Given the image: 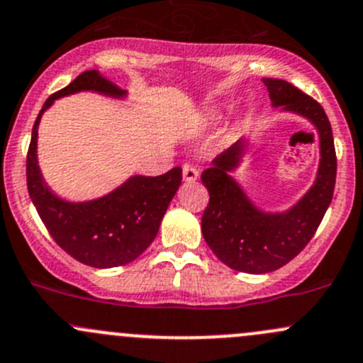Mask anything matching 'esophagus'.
Here are the masks:
<instances>
[{
	"label": "esophagus",
	"mask_w": 363,
	"mask_h": 363,
	"mask_svg": "<svg viewBox=\"0 0 363 363\" xmlns=\"http://www.w3.org/2000/svg\"><path fill=\"white\" fill-rule=\"evenodd\" d=\"M197 178H199V169H197L194 164H185V166H183V180L192 183L196 182Z\"/></svg>",
	"instance_id": "34e87169"
}]
</instances>
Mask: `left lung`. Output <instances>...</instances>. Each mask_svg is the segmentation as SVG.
<instances>
[{
  "mask_svg": "<svg viewBox=\"0 0 363 363\" xmlns=\"http://www.w3.org/2000/svg\"><path fill=\"white\" fill-rule=\"evenodd\" d=\"M272 106L306 117L320 136V166L311 189L283 213H265L250 201L230 177L241 162L246 140H239L215 157L201 180L209 192L201 229L204 241L227 267L250 274H265L289 264L306 248L323 220L334 196L337 159L327 113L318 101L292 84L262 78Z\"/></svg>",
  "mask_w": 363,
  "mask_h": 363,
  "instance_id": "obj_1",
  "label": "left lung"
}]
</instances>
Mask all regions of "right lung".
I'll return each mask as SVG.
<instances>
[{
    "instance_id": "right-lung-1",
    "label": "right lung",
    "mask_w": 363,
    "mask_h": 363,
    "mask_svg": "<svg viewBox=\"0 0 363 363\" xmlns=\"http://www.w3.org/2000/svg\"><path fill=\"white\" fill-rule=\"evenodd\" d=\"M92 91L122 99L127 92L106 80L98 69L84 71L68 87L45 101L33 125L26 177L28 192L54 241L78 262L108 269L133 262L152 245L171 199L182 185V167L160 177H130L125 183L94 201L69 203L55 196L45 183L36 157L38 125L55 99Z\"/></svg>"
}]
</instances>
